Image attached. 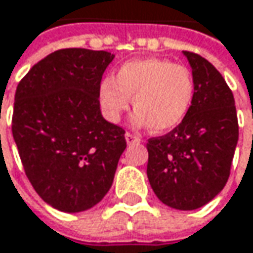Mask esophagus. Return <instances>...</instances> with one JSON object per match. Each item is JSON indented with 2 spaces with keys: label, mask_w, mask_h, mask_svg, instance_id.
Instances as JSON below:
<instances>
[{
  "label": "esophagus",
  "mask_w": 253,
  "mask_h": 253,
  "mask_svg": "<svg viewBox=\"0 0 253 253\" xmlns=\"http://www.w3.org/2000/svg\"><path fill=\"white\" fill-rule=\"evenodd\" d=\"M125 136H126V142L128 143V145L140 142V137H139V136H136V134H133V133H128V131H127Z\"/></svg>",
  "instance_id": "34e87169"
}]
</instances>
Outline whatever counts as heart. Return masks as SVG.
<instances>
[{"mask_svg": "<svg viewBox=\"0 0 253 253\" xmlns=\"http://www.w3.org/2000/svg\"><path fill=\"white\" fill-rule=\"evenodd\" d=\"M195 79L184 66L163 58H137L120 66L102 80L99 102L110 122H119L130 105L136 110L134 126H149L163 133L177 127L195 99Z\"/></svg>", "mask_w": 253, "mask_h": 253, "instance_id": "1", "label": "heart"}]
</instances>
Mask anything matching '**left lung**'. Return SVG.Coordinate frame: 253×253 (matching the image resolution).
<instances>
[{
    "instance_id": "obj_1",
    "label": "left lung",
    "mask_w": 253,
    "mask_h": 253,
    "mask_svg": "<svg viewBox=\"0 0 253 253\" xmlns=\"http://www.w3.org/2000/svg\"><path fill=\"white\" fill-rule=\"evenodd\" d=\"M195 79V99L170 133L148 140L146 174L158 199L181 211L207 205L226 186L239 125L224 77L204 57L183 51Z\"/></svg>"
}]
</instances>
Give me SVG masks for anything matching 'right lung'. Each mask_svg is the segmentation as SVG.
<instances>
[{
    "label": "right lung",
    "mask_w": 253,
    "mask_h": 253,
    "mask_svg": "<svg viewBox=\"0 0 253 253\" xmlns=\"http://www.w3.org/2000/svg\"><path fill=\"white\" fill-rule=\"evenodd\" d=\"M114 54L58 49L36 63L16 90L13 137L36 193L63 212L95 207L110 190L126 149L125 130L99 108Z\"/></svg>",
    "instance_id": "right-lung-1"
}]
</instances>
